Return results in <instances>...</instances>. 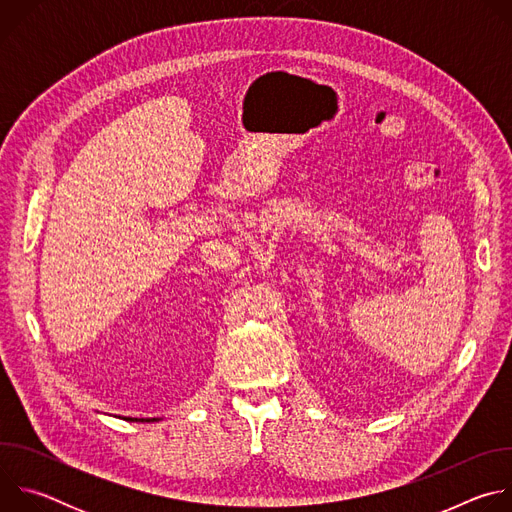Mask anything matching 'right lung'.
Returning <instances> with one entry per match:
<instances>
[{
	"mask_svg": "<svg viewBox=\"0 0 512 512\" xmlns=\"http://www.w3.org/2000/svg\"><path fill=\"white\" fill-rule=\"evenodd\" d=\"M133 421H158V419H156V417H152V419H150V417H148V419H137V417H135Z\"/></svg>",
	"mask_w": 512,
	"mask_h": 512,
	"instance_id": "1",
	"label": "right lung"
}]
</instances>
